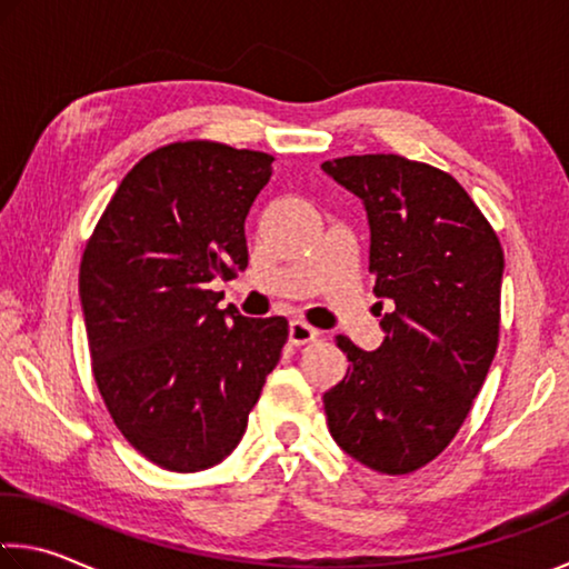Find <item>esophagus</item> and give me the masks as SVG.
Returning <instances> with one entry per match:
<instances>
[{
  "instance_id": "obj_1",
  "label": "esophagus",
  "mask_w": 569,
  "mask_h": 569,
  "mask_svg": "<svg viewBox=\"0 0 569 569\" xmlns=\"http://www.w3.org/2000/svg\"><path fill=\"white\" fill-rule=\"evenodd\" d=\"M288 337H291L296 347H301V345H309V341L317 339L319 331L309 327L306 321H291V323H288Z\"/></svg>"
}]
</instances>
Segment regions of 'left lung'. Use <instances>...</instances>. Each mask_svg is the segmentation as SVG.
I'll use <instances>...</instances> for the list:
<instances>
[{
	"label": "left lung",
	"mask_w": 569,
	"mask_h": 569,
	"mask_svg": "<svg viewBox=\"0 0 569 569\" xmlns=\"http://www.w3.org/2000/svg\"><path fill=\"white\" fill-rule=\"evenodd\" d=\"M321 169L362 200L375 296L395 303L380 349L337 337L349 367L323 392L329 432L372 471L412 473L456 438L489 375L501 242L466 189L422 161L365 154Z\"/></svg>",
	"instance_id": "obj_1"
}]
</instances>
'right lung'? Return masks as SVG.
<instances>
[{"label":"right lung","mask_w":569,"mask_h":569,"mask_svg":"<svg viewBox=\"0 0 569 569\" xmlns=\"http://www.w3.org/2000/svg\"><path fill=\"white\" fill-rule=\"evenodd\" d=\"M273 157L177 141L143 157L80 260L90 359L116 428L167 471H204L248 428L288 339L283 317L220 309L214 278L248 266L246 218Z\"/></svg>","instance_id":"add662e5"}]
</instances>
